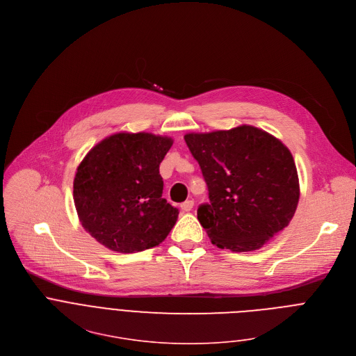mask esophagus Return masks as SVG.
I'll use <instances>...</instances> for the list:
<instances>
[{"label": "esophagus", "mask_w": 356, "mask_h": 356, "mask_svg": "<svg viewBox=\"0 0 356 356\" xmlns=\"http://www.w3.org/2000/svg\"><path fill=\"white\" fill-rule=\"evenodd\" d=\"M193 207H194V201H193V200H187V201H184V202L181 204V209H183L184 212L191 211Z\"/></svg>", "instance_id": "esophagus-1"}]
</instances>
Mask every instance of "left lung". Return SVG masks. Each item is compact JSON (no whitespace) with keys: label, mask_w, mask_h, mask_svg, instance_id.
I'll return each mask as SVG.
<instances>
[{"label":"left lung","mask_w":356,"mask_h":356,"mask_svg":"<svg viewBox=\"0 0 356 356\" xmlns=\"http://www.w3.org/2000/svg\"><path fill=\"white\" fill-rule=\"evenodd\" d=\"M184 141L198 162L209 202L197 216L211 242L230 252L263 248L288 226L299 201V180L289 149L252 126Z\"/></svg>","instance_id":"8db88e82"}]
</instances>
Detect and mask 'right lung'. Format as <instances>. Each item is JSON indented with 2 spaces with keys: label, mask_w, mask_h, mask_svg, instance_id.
Listing matches in <instances>:
<instances>
[{
  "label": "right lung",
  "mask_w": 356,
  "mask_h": 356,
  "mask_svg": "<svg viewBox=\"0 0 356 356\" xmlns=\"http://www.w3.org/2000/svg\"><path fill=\"white\" fill-rule=\"evenodd\" d=\"M172 140L147 133L114 134L85 156L74 180V201L86 232L118 253L158 246L179 209L163 197L159 165Z\"/></svg>",
  "instance_id": "1"
}]
</instances>
